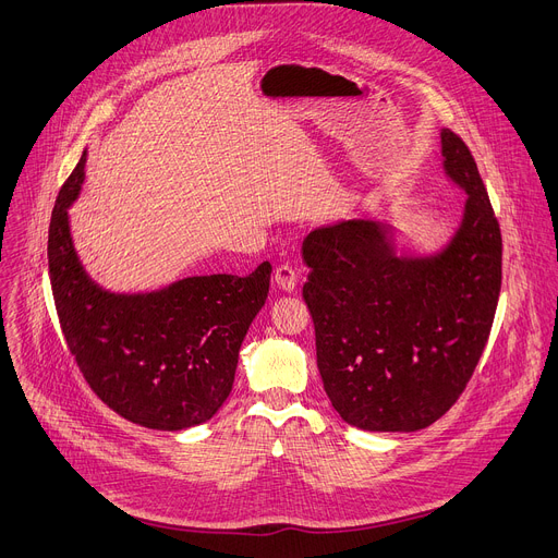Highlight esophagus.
<instances>
[{
	"mask_svg": "<svg viewBox=\"0 0 558 558\" xmlns=\"http://www.w3.org/2000/svg\"><path fill=\"white\" fill-rule=\"evenodd\" d=\"M274 280H276V284H278L282 291L291 293V291L295 289V284H298V274H295L293 267L280 265V267L276 269V274H274Z\"/></svg>",
	"mask_w": 558,
	"mask_h": 558,
	"instance_id": "obj_1",
	"label": "esophagus"
}]
</instances>
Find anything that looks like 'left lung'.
I'll use <instances>...</instances> for the list:
<instances>
[{
  "label": "left lung",
  "instance_id": "left-lung-1",
  "mask_svg": "<svg viewBox=\"0 0 558 558\" xmlns=\"http://www.w3.org/2000/svg\"><path fill=\"white\" fill-rule=\"evenodd\" d=\"M445 175L465 193L461 227L432 256H398L393 227L347 220L302 242V298L340 418L367 432H416L470 383L500 293L502 240L468 144L440 131Z\"/></svg>",
  "mask_w": 558,
  "mask_h": 558
}]
</instances>
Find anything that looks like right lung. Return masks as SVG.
Returning a JSON list of instances; mask_svg holds the SVG:
<instances>
[{
  "instance_id": "add662e5",
  "label": "right lung",
  "mask_w": 558,
  "mask_h": 558,
  "mask_svg": "<svg viewBox=\"0 0 558 558\" xmlns=\"http://www.w3.org/2000/svg\"><path fill=\"white\" fill-rule=\"evenodd\" d=\"M86 150L60 189L48 227V274L69 351L122 418L178 432L207 423L233 387L238 351L263 310L271 265L246 278L216 274L148 293H113L84 271L69 207L84 182Z\"/></svg>"
}]
</instances>
